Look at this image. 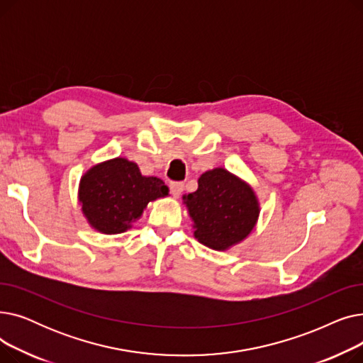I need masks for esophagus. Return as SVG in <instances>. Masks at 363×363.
I'll list each match as a JSON object with an SVG mask.
<instances>
[{
  "label": "esophagus",
  "mask_w": 363,
  "mask_h": 363,
  "mask_svg": "<svg viewBox=\"0 0 363 363\" xmlns=\"http://www.w3.org/2000/svg\"><path fill=\"white\" fill-rule=\"evenodd\" d=\"M169 188H170V194L174 197H179L182 189H184V182H170L169 184Z\"/></svg>",
  "instance_id": "34e87169"
}]
</instances>
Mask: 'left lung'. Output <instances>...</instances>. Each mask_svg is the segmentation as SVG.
Returning <instances> with one entry per match:
<instances>
[{
  "instance_id": "1",
  "label": "left lung",
  "mask_w": 363,
  "mask_h": 363,
  "mask_svg": "<svg viewBox=\"0 0 363 363\" xmlns=\"http://www.w3.org/2000/svg\"><path fill=\"white\" fill-rule=\"evenodd\" d=\"M184 203L194 222V237L213 250L241 242L260 212L252 186L223 167L204 172L197 191L184 196Z\"/></svg>"
}]
</instances>
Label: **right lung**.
I'll use <instances>...</instances> for the list:
<instances>
[{
	"label": "right lung",
	"mask_w": 363,
	"mask_h": 363,
	"mask_svg": "<svg viewBox=\"0 0 363 363\" xmlns=\"http://www.w3.org/2000/svg\"><path fill=\"white\" fill-rule=\"evenodd\" d=\"M167 194L162 179L143 177L137 163L122 157L91 167L79 184L82 212L94 230L103 234L125 233L150 201Z\"/></svg>",
	"instance_id": "right-lung-1"
}]
</instances>
